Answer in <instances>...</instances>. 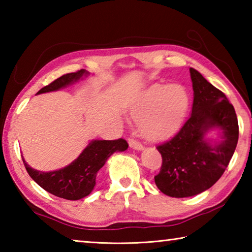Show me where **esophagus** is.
<instances>
[{
	"mask_svg": "<svg viewBox=\"0 0 252 252\" xmlns=\"http://www.w3.org/2000/svg\"><path fill=\"white\" fill-rule=\"evenodd\" d=\"M129 146L132 148V149H135V150H142L143 149V146L141 143H140L138 140H135L133 138H130L129 139Z\"/></svg>",
	"mask_w": 252,
	"mask_h": 252,
	"instance_id": "obj_1",
	"label": "esophagus"
}]
</instances>
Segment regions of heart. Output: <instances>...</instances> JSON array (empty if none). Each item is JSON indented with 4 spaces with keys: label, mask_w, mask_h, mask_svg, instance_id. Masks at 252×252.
<instances>
[{
    "label": "heart",
    "mask_w": 252,
    "mask_h": 252,
    "mask_svg": "<svg viewBox=\"0 0 252 252\" xmlns=\"http://www.w3.org/2000/svg\"><path fill=\"white\" fill-rule=\"evenodd\" d=\"M188 106L189 96L181 85L157 84L139 95L132 105L131 114L139 122L144 138L158 141L176 133Z\"/></svg>",
    "instance_id": "1"
}]
</instances>
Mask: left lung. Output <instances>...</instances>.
<instances>
[{"label":"left lung","mask_w":252,"mask_h":252,"mask_svg":"<svg viewBox=\"0 0 252 252\" xmlns=\"http://www.w3.org/2000/svg\"><path fill=\"white\" fill-rule=\"evenodd\" d=\"M193 88L192 112L168 141L157 146L162 165L155 176L161 192L174 198L199 194L222 176L236 150L239 126L236 111L219 89L190 67ZM213 127L223 130V140L211 146L204 134Z\"/></svg>","instance_id":"obj_1"}]
</instances>
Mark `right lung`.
Segmentation results:
<instances>
[{"instance_id": "right-lung-1", "label": "right lung", "mask_w": 252, "mask_h": 252, "mask_svg": "<svg viewBox=\"0 0 252 252\" xmlns=\"http://www.w3.org/2000/svg\"><path fill=\"white\" fill-rule=\"evenodd\" d=\"M84 74H88L85 70L64 74L42 88L37 93L59 90L78 81ZM127 147L129 144L122 138L118 140H94L71 164L52 172L37 171L29 167L23 158L22 160L30 177L45 191L59 198L79 200L91 193L95 186L96 173L103 167L110 156L116 151H125Z\"/></svg>"}]
</instances>
